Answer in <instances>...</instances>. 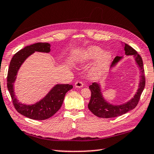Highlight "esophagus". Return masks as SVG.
<instances>
[{
	"instance_id": "34e87169",
	"label": "esophagus",
	"mask_w": 154,
	"mask_h": 154,
	"mask_svg": "<svg viewBox=\"0 0 154 154\" xmlns=\"http://www.w3.org/2000/svg\"><path fill=\"white\" fill-rule=\"evenodd\" d=\"M75 85L76 88H82L83 86V83L82 81H77V82L75 83Z\"/></svg>"
}]
</instances>
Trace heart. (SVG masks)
<instances>
[{
  "label": "heart",
  "instance_id": "heart-1",
  "mask_svg": "<svg viewBox=\"0 0 154 154\" xmlns=\"http://www.w3.org/2000/svg\"><path fill=\"white\" fill-rule=\"evenodd\" d=\"M103 49L97 46H92L88 48L79 57V61L85 62L98 58L92 69V74L98 75L108 66L111 60V54L109 52L103 54Z\"/></svg>",
  "mask_w": 154,
  "mask_h": 154
}]
</instances>
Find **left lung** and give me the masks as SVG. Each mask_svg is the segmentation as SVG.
Segmentation results:
<instances>
[{
    "label": "left lung",
    "instance_id": "8db88e82",
    "mask_svg": "<svg viewBox=\"0 0 154 154\" xmlns=\"http://www.w3.org/2000/svg\"><path fill=\"white\" fill-rule=\"evenodd\" d=\"M124 50L126 55H133L134 56L135 60H136L137 63L140 68V69H141V79H140V82L139 88L137 94L134 96V98L131 100L122 105L115 106L110 105V104L106 103L104 100L102 94L100 92V88L99 87V85L96 83H93L92 85H90L89 86L90 90H91V98L90 103L88 104V109H90V111L94 115H95L98 118H116V117L120 116L126 113L127 112L134 109L139 103L140 95H141L143 91L145 88V77L142 58L134 49L126 43H125ZM120 59L121 57L116 56L114 58L113 62H112V66L117 63Z\"/></svg>",
    "mask_w": 154,
    "mask_h": 154
}]
</instances>
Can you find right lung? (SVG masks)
I'll list each match as a JSON object with an SVG mask.
<instances>
[{"label": "right lung", "instance_id": "1", "mask_svg": "<svg viewBox=\"0 0 154 154\" xmlns=\"http://www.w3.org/2000/svg\"><path fill=\"white\" fill-rule=\"evenodd\" d=\"M35 51H50V44L48 43H36L25 47L13 56L10 62L8 74H7V88L11 95L15 109L18 113L28 118L43 120L53 116L63 103L65 94L72 88V85L58 84L52 88L48 95L39 102L32 105H26L19 103L15 97L14 83L16 79L17 72L21 65L28 56Z\"/></svg>", "mask_w": 154, "mask_h": 154}]
</instances>
